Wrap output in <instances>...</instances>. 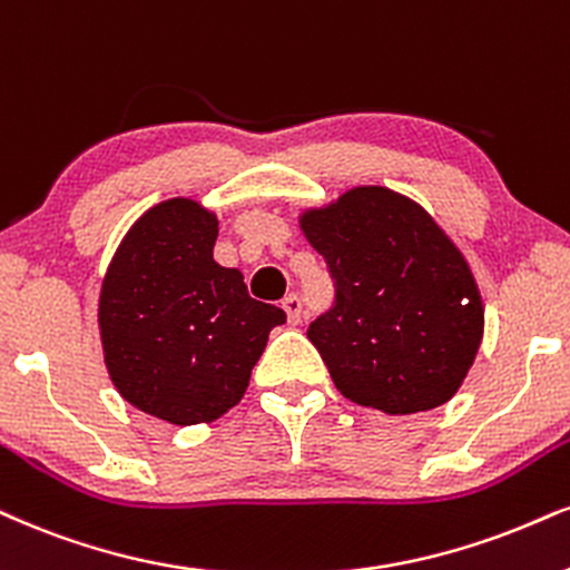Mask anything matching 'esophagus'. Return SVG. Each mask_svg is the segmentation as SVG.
<instances>
[{"mask_svg": "<svg viewBox=\"0 0 570 570\" xmlns=\"http://www.w3.org/2000/svg\"><path fill=\"white\" fill-rule=\"evenodd\" d=\"M283 308L287 314V322H291V325H298L301 314H304V304H301V298L296 296V293H291V296L283 298Z\"/></svg>", "mask_w": 570, "mask_h": 570, "instance_id": "obj_1", "label": "esophagus"}]
</instances>
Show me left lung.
Returning <instances> with one entry per match:
<instances>
[{
	"label": "left lung",
	"mask_w": 570,
	"mask_h": 570,
	"mask_svg": "<svg viewBox=\"0 0 570 570\" xmlns=\"http://www.w3.org/2000/svg\"><path fill=\"white\" fill-rule=\"evenodd\" d=\"M301 229L335 287L306 330L335 389L385 414L446 404L479 354L483 304L444 229L385 187L348 189L306 210Z\"/></svg>",
	"instance_id": "obj_1"
}]
</instances>
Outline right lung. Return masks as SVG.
<instances>
[{
  "instance_id": "1",
  "label": "right lung",
  "mask_w": 570,
  "mask_h": 570,
  "mask_svg": "<svg viewBox=\"0 0 570 570\" xmlns=\"http://www.w3.org/2000/svg\"><path fill=\"white\" fill-rule=\"evenodd\" d=\"M216 216L187 198L158 203L126 232L102 279L100 338L110 381L171 425L222 417L248 389L283 308L248 296L214 262Z\"/></svg>"
}]
</instances>
